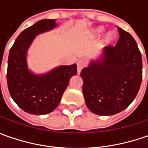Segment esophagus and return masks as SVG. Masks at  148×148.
<instances>
[{
  "label": "esophagus",
  "mask_w": 148,
  "mask_h": 148,
  "mask_svg": "<svg viewBox=\"0 0 148 148\" xmlns=\"http://www.w3.org/2000/svg\"><path fill=\"white\" fill-rule=\"evenodd\" d=\"M86 66V62L83 60H79L77 62V71L78 73H80V71L82 70V68H84Z\"/></svg>",
  "instance_id": "obj_1"
}]
</instances>
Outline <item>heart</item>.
Returning a JSON list of instances; mask_svg holds the SVG:
<instances>
[{
    "mask_svg": "<svg viewBox=\"0 0 148 148\" xmlns=\"http://www.w3.org/2000/svg\"><path fill=\"white\" fill-rule=\"evenodd\" d=\"M104 32H105L104 27H98L97 29H95L94 30V34L96 37H100L104 34ZM114 39H115V34L114 32H110V33L105 34L102 42L105 45H108V44H110L111 43H113L114 41Z\"/></svg>",
    "mask_w": 148,
    "mask_h": 148,
    "instance_id": "obj_1",
    "label": "heart"
}]
</instances>
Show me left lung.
<instances>
[{
	"mask_svg": "<svg viewBox=\"0 0 148 148\" xmlns=\"http://www.w3.org/2000/svg\"><path fill=\"white\" fill-rule=\"evenodd\" d=\"M115 46H106L102 58L81 71L82 92L88 109L98 115L125 110L139 90L143 79L142 54L128 32L118 27Z\"/></svg>",
	"mask_w": 148,
	"mask_h": 148,
	"instance_id": "obj_1",
	"label": "left lung"
}]
</instances>
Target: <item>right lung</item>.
Here are the masks:
<instances>
[{"label": "right lung", "mask_w": 148, "mask_h": 148, "mask_svg": "<svg viewBox=\"0 0 148 148\" xmlns=\"http://www.w3.org/2000/svg\"><path fill=\"white\" fill-rule=\"evenodd\" d=\"M55 20H41L20 34L10 50L7 85L17 105L31 114H47L59 105L71 77L77 74V64L60 66L42 75L28 68L27 52L36 35L57 27Z\"/></svg>", "instance_id": "add662e5"}]
</instances>
